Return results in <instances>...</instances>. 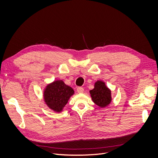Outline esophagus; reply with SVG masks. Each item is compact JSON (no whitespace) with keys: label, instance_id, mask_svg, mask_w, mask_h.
<instances>
[{"label":"esophagus","instance_id":"34e87169","mask_svg":"<svg viewBox=\"0 0 158 158\" xmlns=\"http://www.w3.org/2000/svg\"><path fill=\"white\" fill-rule=\"evenodd\" d=\"M77 92L78 93H83L84 88L82 87H78V88H77Z\"/></svg>","mask_w":158,"mask_h":158}]
</instances>
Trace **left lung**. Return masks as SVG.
I'll use <instances>...</instances> for the list:
<instances>
[{"mask_svg":"<svg viewBox=\"0 0 158 158\" xmlns=\"http://www.w3.org/2000/svg\"><path fill=\"white\" fill-rule=\"evenodd\" d=\"M92 101L100 107H105L111 103V95L110 90L102 81H97L94 88L89 91Z\"/></svg>","mask_w":158,"mask_h":158,"instance_id":"8db88e82","label":"left lung"}]
</instances>
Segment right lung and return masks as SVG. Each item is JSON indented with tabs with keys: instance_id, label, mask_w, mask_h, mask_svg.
Returning a JSON list of instances; mask_svg holds the SVG:
<instances>
[{
	"instance_id": "add662e5",
	"label": "right lung",
	"mask_w": 158,
	"mask_h": 158,
	"mask_svg": "<svg viewBox=\"0 0 158 158\" xmlns=\"http://www.w3.org/2000/svg\"><path fill=\"white\" fill-rule=\"evenodd\" d=\"M73 89L66 85L63 81L56 80L47 85L44 96L45 103L55 112H60L69 98L74 94Z\"/></svg>"
}]
</instances>
